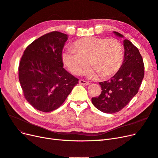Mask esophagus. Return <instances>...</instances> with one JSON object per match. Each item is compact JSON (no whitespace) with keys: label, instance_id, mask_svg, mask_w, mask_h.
<instances>
[{"label":"esophagus","instance_id":"obj_1","mask_svg":"<svg viewBox=\"0 0 158 158\" xmlns=\"http://www.w3.org/2000/svg\"><path fill=\"white\" fill-rule=\"evenodd\" d=\"M79 84H82V85H87L89 84V82H87V81H85L84 80H79Z\"/></svg>","mask_w":158,"mask_h":158}]
</instances>
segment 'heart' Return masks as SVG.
I'll return each mask as SVG.
<instances>
[{
  "label": "heart",
  "instance_id": "obj_1",
  "mask_svg": "<svg viewBox=\"0 0 158 158\" xmlns=\"http://www.w3.org/2000/svg\"><path fill=\"white\" fill-rule=\"evenodd\" d=\"M62 60L72 73H84L89 64L92 69L87 75L96 78L99 75L107 78L115 74L121 68L123 60V48L116 39L89 37L76 41L73 49L63 51Z\"/></svg>",
  "mask_w": 158,
  "mask_h": 158
}]
</instances>
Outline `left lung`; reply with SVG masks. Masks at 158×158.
Listing matches in <instances>:
<instances>
[{
  "label": "left lung",
  "instance_id": "obj_1",
  "mask_svg": "<svg viewBox=\"0 0 158 158\" xmlns=\"http://www.w3.org/2000/svg\"><path fill=\"white\" fill-rule=\"evenodd\" d=\"M118 37H124L113 31ZM125 49L123 64L113 77L99 82L102 93L97 98H92L94 106L99 111L114 113L125 107L135 96L144 76V65L139 51L128 40L123 41Z\"/></svg>",
  "mask_w": 158,
  "mask_h": 158
}]
</instances>
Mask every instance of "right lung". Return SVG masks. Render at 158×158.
<instances>
[{"label": "right lung", "mask_w": 158, "mask_h": 158, "mask_svg": "<svg viewBox=\"0 0 158 158\" xmlns=\"http://www.w3.org/2000/svg\"><path fill=\"white\" fill-rule=\"evenodd\" d=\"M68 35L52 31L38 38L23 52L19 81L32 107L51 112L64 103L78 79L63 68L62 52Z\"/></svg>", "instance_id": "right-lung-1"}]
</instances>
